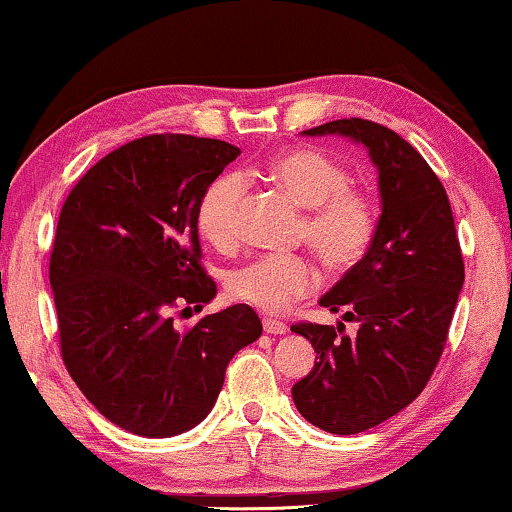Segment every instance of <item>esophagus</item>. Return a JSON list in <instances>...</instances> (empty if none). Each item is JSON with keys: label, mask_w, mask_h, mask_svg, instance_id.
<instances>
[{"label": "esophagus", "mask_w": 512, "mask_h": 512, "mask_svg": "<svg viewBox=\"0 0 512 512\" xmlns=\"http://www.w3.org/2000/svg\"><path fill=\"white\" fill-rule=\"evenodd\" d=\"M263 329H265V334H270V336L287 334V324L280 322V320H270V317H265V320H263Z\"/></svg>", "instance_id": "obj_1"}]
</instances>
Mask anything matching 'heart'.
Masks as SVG:
<instances>
[{
	"label": "heart",
	"instance_id": "heart-1",
	"mask_svg": "<svg viewBox=\"0 0 512 512\" xmlns=\"http://www.w3.org/2000/svg\"><path fill=\"white\" fill-rule=\"evenodd\" d=\"M265 174L298 207L305 209L301 237L329 270H348L362 261L376 237V204L364 190L350 185V171L315 148L280 152L265 164ZM247 178L242 171H225L202 192L197 225L204 240L230 249L240 237ZM317 284L313 263L298 254H268L230 270L225 289L263 313H282Z\"/></svg>",
	"mask_w": 512,
	"mask_h": 512
}]
</instances>
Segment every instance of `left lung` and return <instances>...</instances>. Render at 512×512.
Returning a JSON list of instances; mask_svg holds the SVG:
<instances>
[{"label": "left lung", "instance_id": "obj_1", "mask_svg": "<svg viewBox=\"0 0 512 512\" xmlns=\"http://www.w3.org/2000/svg\"><path fill=\"white\" fill-rule=\"evenodd\" d=\"M305 136H348L378 169L381 218L362 256L320 298L322 308L357 322H298L317 362L294 388L305 421L355 435L388 421L426 388L440 362L463 287V258L449 197L428 162L393 129L369 119H336Z\"/></svg>", "mask_w": 512, "mask_h": 512}]
</instances>
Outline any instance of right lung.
Masks as SVG:
<instances>
[{
	"label": "right lung",
	"instance_id": "1",
	"mask_svg": "<svg viewBox=\"0 0 512 512\" xmlns=\"http://www.w3.org/2000/svg\"><path fill=\"white\" fill-rule=\"evenodd\" d=\"M237 155L218 138H136L86 171L58 216L49 282L63 364L86 400L134 435L171 437L204 421L232 355L263 331L244 303L188 331L171 317L216 296L197 204Z\"/></svg>",
	"mask_w": 512,
	"mask_h": 512
}]
</instances>
